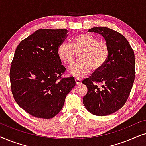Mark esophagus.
<instances>
[{
	"label": "esophagus",
	"mask_w": 146,
	"mask_h": 146,
	"mask_svg": "<svg viewBox=\"0 0 146 146\" xmlns=\"http://www.w3.org/2000/svg\"><path fill=\"white\" fill-rule=\"evenodd\" d=\"M75 82H76V84H82V80L80 79L76 78Z\"/></svg>",
	"instance_id": "esophagus-1"
}]
</instances>
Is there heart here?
Returning <instances> with one entry per match:
<instances>
[{
  "label": "heart",
  "mask_w": 146,
  "mask_h": 146,
  "mask_svg": "<svg viewBox=\"0 0 146 146\" xmlns=\"http://www.w3.org/2000/svg\"><path fill=\"white\" fill-rule=\"evenodd\" d=\"M76 53H80V61L71 65L68 72L73 76L82 78L88 74L91 69L98 71L104 66L109 57L110 49L106 41L98 40L90 33H84L74 36L72 44L64 42L58 46V56L65 64L73 62Z\"/></svg>",
  "instance_id": "1"
}]
</instances>
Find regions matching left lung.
<instances>
[{"label":"left lung","instance_id":"8db88e82","mask_svg":"<svg viewBox=\"0 0 146 146\" xmlns=\"http://www.w3.org/2000/svg\"><path fill=\"white\" fill-rule=\"evenodd\" d=\"M100 34L108 44L109 57L104 66L82 83L88 88L83 104L91 113L104 116L121 108L130 94L135 78V56L126 38L107 27L88 30ZM98 83H102V88Z\"/></svg>","mask_w":146,"mask_h":146}]
</instances>
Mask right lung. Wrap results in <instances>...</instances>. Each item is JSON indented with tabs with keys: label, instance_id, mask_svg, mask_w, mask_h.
<instances>
[{
	"label": "right lung",
	"instance_id": "right-lung-1",
	"mask_svg": "<svg viewBox=\"0 0 146 146\" xmlns=\"http://www.w3.org/2000/svg\"><path fill=\"white\" fill-rule=\"evenodd\" d=\"M68 32L39 29L16 49L10 70L12 93L19 106L33 116L52 118L75 86L74 78H62L66 68L57 54Z\"/></svg>",
	"mask_w": 146,
	"mask_h": 146
}]
</instances>
